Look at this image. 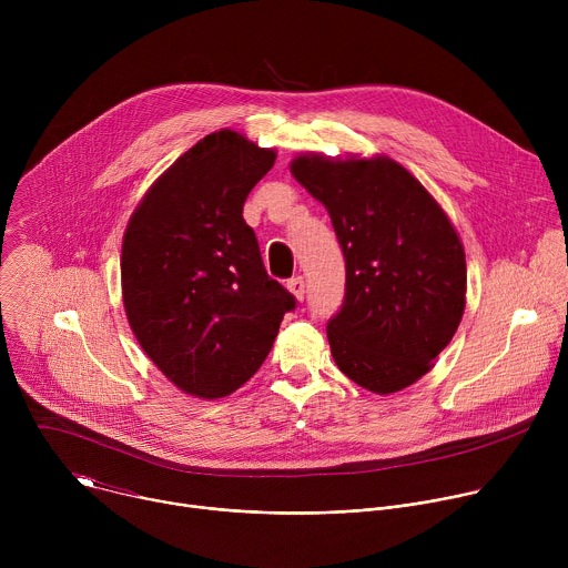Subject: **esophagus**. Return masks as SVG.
Listing matches in <instances>:
<instances>
[{"instance_id":"esophagus-1","label":"esophagus","mask_w":568,"mask_h":568,"mask_svg":"<svg viewBox=\"0 0 568 568\" xmlns=\"http://www.w3.org/2000/svg\"><path fill=\"white\" fill-rule=\"evenodd\" d=\"M287 290H290V294H292L296 301H303V296H305V283H303L301 276L287 281Z\"/></svg>"}]
</instances>
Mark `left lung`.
<instances>
[{
	"label": "left lung",
	"instance_id": "1",
	"mask_svg": "<svg viewBox=\"0 0 568 568\" xmlns=\"http://www.w3.org/2000/svg\"><path fill=\"white\" fill-rule=\"evenodd\" d=\"M290 171L326 206L346 258V298L328 323L335 364L377 395L412 386L465 312V250L452 220L386 154H296Z\"/></svg>",
	"mask_w": 568,
	"mask_h": 568
}]
</instances>
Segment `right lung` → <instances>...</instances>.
<instances>
[{"label": "right lung", "instance_id": "1", "mask_svg": "<svg viewBox=\"0 0 568 568\" xmlns=\"http://www.w3.org/2000/svg\"><path fill=\"white\" fill-rule=\"evenodd\" d=\"M276 150L217 130L145 191L123 233L121 290L130 328L182 393L217 399L270 355L294 296L265 272L242 217Z\"/></svg>", "mask_w": 568, "mask_h": 568}]
</instances>
